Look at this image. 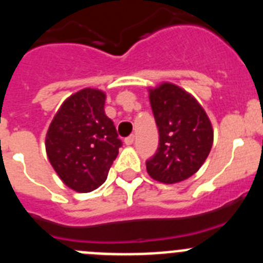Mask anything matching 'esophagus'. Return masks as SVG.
I'll return each instance as SVG.
<instances>
[{"instance_id":"34e87169","label":"esophagus","mask_w":263,"mask_h":263,"mask_svg":"<svg viewBox=\"0 0 263 263\" xmlns=\"http://www.w3.org/2000/svg\"><path fill=\"white\" fill-rule=\"evenodd\" d=\"M134 139H136V137H134L133 134H132V136H129V137H126V138H125V141H124L125 145H127V146L133 145Z\"/></svg>"}]
</instances>
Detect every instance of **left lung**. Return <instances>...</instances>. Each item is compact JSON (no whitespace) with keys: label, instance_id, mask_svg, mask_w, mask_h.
I'll use <instances>...</instances> for the list:
<instances>
[{"label":"left lung","instance_id":"obj_1","mask_svg":"<svg viewBox=\"0 0 263 263\" xmlns=\"http://www.w3.org/2000/svg\"><path fill=\"white\" fill-rule=\"evenodd\" d=\"M159 147L146 162L147 174L164 184L183 182L199 171L213 143V129L203 106L173 83L148 88Z\"/></svg>","mask_w":263,"mask_h":263}]
</instances>
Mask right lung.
Wrapping results in <instances>:
<instances>
[{"instance_id":"add662e5","label":"right lung","mask_w":263,"mask_h":263,"mask_svg":"<svg viewBox=\"0 0 263 263\" xmlns=\"http://www.w3.org/2000/svg\"><path fill=\"white\" fill-rule=\"evenodd\" d=\"M106 95L84 88L63 101L46 134V153L62 182L76 192H90L108 178L122 142L105 115Z\"/></svg>"}]
</instances>
